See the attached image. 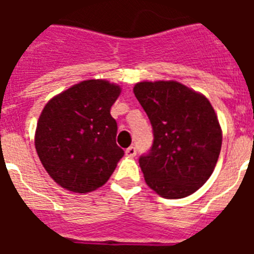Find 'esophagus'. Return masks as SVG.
Returning a JSON list of instances; mask_svg holds the SVG:
<instances>
[{
	"label": "esophagus",
	"instance_id": "obj_1",
	"mask_svg": "<svg viewBox=\"0 0 254 254\" xmlns=\"http://www.w3.org/2000/svg\"><path fill=\"white\" fill-rule=\"evenodd\" d=\"M125 154H127V157H135V154H137V149H135L134 146L127 147V150H125Z\"/></svg>",
	"mask_w": 254,
	"mask_h": 254
}]
</instances>
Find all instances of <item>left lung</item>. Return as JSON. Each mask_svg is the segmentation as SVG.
Here are the masks:
<instances>
[{
	"instance_id": "left-lung-1",
	"label": "left lung",
	"mask_w": 254,
	"mask_h": 254,
	"mask_svg": "<svg viewBox=\"0 0 254 254\" xmlns=\"http://www.w3.org/2000/svg\"><path fill=\"white\" fill-rule=\"evenodd\" d=\"M134 95L153 127V145L138 162L147 186L166 199L193 193L213 173L221 129L204 96L178 81H142Z\"/></svg>"
}]
</instances>
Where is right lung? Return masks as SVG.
I'll list each match as a JSON object with an SVG mask.
<instances>
[{
  "instance_id": "1",
  "label": "right lung",
  "mask_w": 254,
  "mask_h": 254,
  "mask_svg": "<svg viewBox=\"0 0 254 254\" xmlns=\"http://www.w3.org/2000/svg\"><path fill=\"white\" fill-rule=\"evenodd\" d=\"M119 85L85 80L55 96L42 111L35 149L50 177L63 189L91 192L111 178L124 150L116 143L111 108Z\"/></svg>"
}]
</instances>
